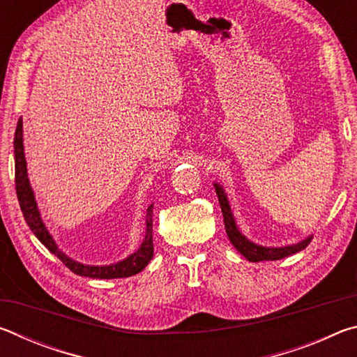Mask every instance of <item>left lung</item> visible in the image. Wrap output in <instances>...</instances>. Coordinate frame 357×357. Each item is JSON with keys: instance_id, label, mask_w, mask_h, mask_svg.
I'll return each mask as SVG.
<instances>
[{"instance_id": "obj_1", "label": "left lung", "mask_w": 357, "mask_h": 357, "mask_svg": "<svg viewBox=\"0 0 357 357\" xmlns=\"http://www.w3.org/2000/svg\"><path fill=\"white\" fill-rule=\"evenodd\" d=\"M214 187H215L217 198H219V203L222 208L223 223H225V231L228 234L229 243L234 245V249H236L241 255L249 259V261L257 263V261H266V259H271V261H273V259H282L288 255H293V253L304 250L305 247L310 244V241L313 238L312 234L310 236H307L305 239L299 241V243L283 245V247H264V245L255 244L249 238H245V234H243V231L239 229L236 220H234L231 206H229L225 189H223L219 183H214Z\"/></svg>"}]
</instances>
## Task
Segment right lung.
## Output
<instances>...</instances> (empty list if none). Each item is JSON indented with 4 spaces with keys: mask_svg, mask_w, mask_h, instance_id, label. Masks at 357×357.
Returning <instances> with one entry per match:
<instances>
[{
    "mask_svg": "<svg viewBox=\"0 0 357 357\" xmlns=\"http://www.w3.org/2000/svg\"><path fill=\"white\" fill-rule=\"evenodd\" d=\"M14 157H15V190L17 198H19L20 209L23 217L31 228L34 236L44 244L53 255H56L68 268L77 275L89 277V279H123V277H130L146 268L148 263L153 259L154 255V244H153V204L146 209V229H144V238L138 249L130 253L128 258L121 261L105 264V266H94V264H83L75 261L74 258L66 255V253L56 245L55 239L48 231L44 220H42L38 202H36L33 187L29 184L28 170H26V159H25V146H23V119L20 118L17 123L15 137H14Z\"/></svg>",
    "mask_w": 357,
    "mask_h": 357,
    "instance_id": "add662e5",
    "label": "right lung"
}]
</instances>
